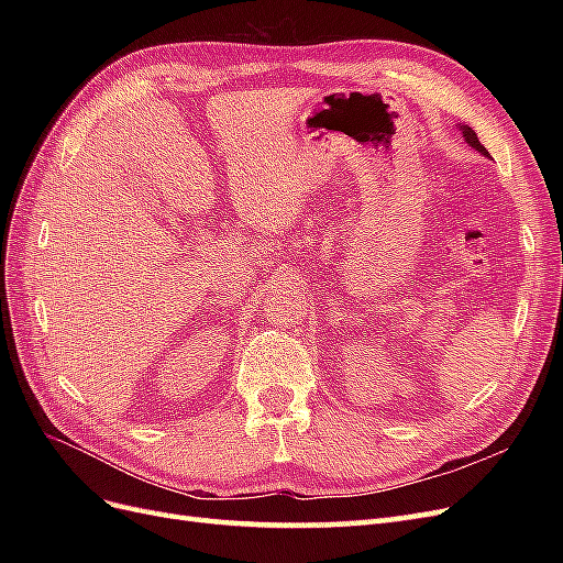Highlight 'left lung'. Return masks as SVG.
<instances>
[{"instance_id": "8db88e82", "label": "left lung", "mask_w": 563, "mask_h": 563, "mask_svg": "<svg viewBox=\"0 0 563 563\" xmlns=\"http://www.w3.org/2000/svg\"><path fill=\"white\" fill-rule=\"evenodd\" d=\"M457 129H460V131H463V139H465V143H467V145H472V147H474L476 152H482V155H486V157H488V152H486V147H484V145L479 143V139H476V133H474V131H472V129H470L467 124H463V126H460V124H457Z\"/></svg>"}]
</instances>
